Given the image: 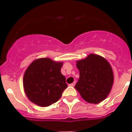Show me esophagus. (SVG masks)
I'll list each match as a JSON object with an SVG mask.
<instances>
[{
  "instance_id": "esophagus-1",
  "label": "esophagus",
  "mask_w": 132,
  "mask_h": 132,
  "mask_svg": "<svg viewBox=\"0 0 132 132\" xmlns=\"http://www.w3.org/2000/svg\"><path fill=\"white\" fill-rule=\"evenodd\" d=\"M75 81H74V82H73V83H71V84H70V86H71V87H74L75 86Z\"/></svg>"
}]
</instances>
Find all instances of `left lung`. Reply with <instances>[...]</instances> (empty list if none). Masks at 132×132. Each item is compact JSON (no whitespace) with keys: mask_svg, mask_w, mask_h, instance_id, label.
Returning a JSON list of instances; mask_svg holds the SVG:
<instances>
[{"mask_svg":"<svg viewBox=\"0 0 132 132\" xmlns=\"http://www.w3.org/2000/svg\"><path fill=\"white\" fill-rule=\"evenodd\" d=\"M79 77L75 88L88 103L98 104L107 98L114 82L111 65L103 57L89 54L77 61Z\"/></svg>","mask_w":132,"mask_h":132,"instance_id":"left-lung-1","label":"left lung"}]
</instances>
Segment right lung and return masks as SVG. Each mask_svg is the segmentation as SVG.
I'll use <instances>...</instances> for the list:
<instances>
[{
	"label": "right lung",
	"mask_w": 132,
	"mask_h": 132,
	"mask_svg": "<svg viewBox=\"0 0 132 132\" xmlns=\"http://www.w3.org/2000/svg\"><path fill=\"white\" fill-rule=\"evenodd\" d=\"M63 64L45 57L36 59L29 65L24 75L23 87L31 102L45 107L60 99L67 87L61 73Z\"/></svg>",
	"instance_id": "right-lung-1"
}]
</instances>
